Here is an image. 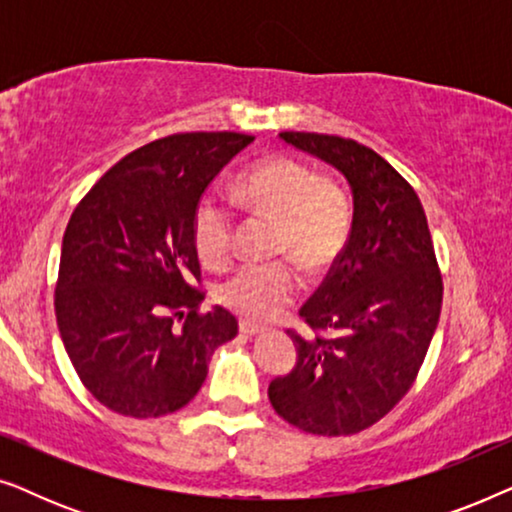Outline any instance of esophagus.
<instances>
[{
  "mask_svg": "<svg viewBox=\"0 0 512 512\" xmlns=\"http://www.w3.org/2000/svg\"><path fill=\"white\" fill-rule=\"evenodd\" d=\"M240 331L244 335H258V333H263L265 328L261 324H254V321H240Z\"/></svg>",
  "mask_w": 512,
  "mask_h": 512,
  "instance_id": "34e87169",
  "label": "esophagus"
}]
</instances>
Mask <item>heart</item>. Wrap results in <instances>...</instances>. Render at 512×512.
Wrapping results in <instances>:
<instances>
[{
    "instance_id": "1",
    "label": "heart",
    "mask_w": 512,
    "mask_h": 512,
    "mask_svg": "<svg viewBox=\"0 0 512 512\" xmlns=\"http://www.w3.org/2000/svg\"><path fill=\"white\" fill-rule=\"evenodd\" d=\"M235 195L277 221L275 254L289 256L310 275L331 268L352 233L349 193L296 158L272 156L249 167L235 181ZM191 228L200 261L221 268L233 254V212L207 195L195 207ZM298 289L300 277L289 261L244 263L216 286V298L244 319L268 321L291 305Z\"/></svg>"
}]
</instances>
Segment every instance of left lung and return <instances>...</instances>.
Returning a JSON list of instances; mask_svg holds the SVG:
<instances>
[{
	"mask_svg": "<svg viewBox=\"0 0 512 512\" xmlns=\"http://www.w3.org/2000/svg\"><path fill=\"white\" fill-rule=\"evenodd\" d=\"M286 144L345 174L354 198L349 240L300 307L298 359L268 387L272 408L314 436H349L387 415L415 382L443 305V277L415 188L354 139L279 132ZM326 332V336H319Z\"/></svg>",
	"mask_w": 512,
	"mask_h": 512,
	"instance_id": "left-lung-1",
	"label": "left lung"
}]
</instances>
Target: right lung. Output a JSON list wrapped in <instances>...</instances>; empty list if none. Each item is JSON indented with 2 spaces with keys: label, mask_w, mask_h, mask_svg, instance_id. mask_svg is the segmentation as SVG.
I'll return each mask as SVG.
<instances>
[{
  "label": "right lung",
  "mask_w": 512,
  "mask_h": 512,
  "mask_svg": "<svg viewBox=\"0 0 512 512\" xmlns=\"http://www.w3.org/2000/svg\"><path fill=\"white\" fill-rule=\"evenodd\" d=\"M254 142L186 132L132 151L74 209L62 237L55 317L81 382L125 417L184 408L237 319L205 300L193 212L212 179Z\"/></svg>",
  "instance_id": "add662e5"
}]
</instances>
